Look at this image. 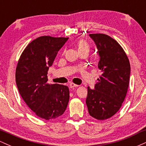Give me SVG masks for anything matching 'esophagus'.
<instances>
[{
	"label": "esophagus",
	"instance_id": "34e87169",
	"mask_svg": "<svg viewBox=\"0 0 146 146\" xmlns=\"http://www.w3.org/2000/svg\"><path fill=\"white\" fill-rule=\"evenodd\" d=\"M69 86L71 88H76V87H78V85L75 84H73V83H71L69 84Z\"/></svg>",
	"mask_w": 146,
	"mask_h": 146
}]
</instances>
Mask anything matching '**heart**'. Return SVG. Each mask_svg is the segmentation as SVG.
I'll use <instances>...</instances> for the list:
<instances>
[{"label":"heart","mask_w":146,"mask_h":146,"mask_svg":"<svg viewBox=\"0 0 146 146\" xmlns=\"http://www.w3.org/2000/svg\"><path fill=\"white\" fill-rule=\"evenodd\" d=\"M78 49L79 52L82 51H89V45H88L87 42L84 40H80L78 42Z\"/></svg>","instance_id":"b5f03b06"}]
</instances>
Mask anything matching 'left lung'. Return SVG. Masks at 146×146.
I'll return each instance as SVG.
<instances>
[{"mask_svg":"<svg viewBox=\"0 0 146 146\" xmlns=\"http://www.w3.org/2000/svg\"><path fill=\"white\" fill-rule=\"evenodd\" d=\"M100 56L98 68L102 75L94 89L88 87L86 104L91 117L104 120L113 116L121 108L130 81V65L119 44L102 33L89 34Z\"/></svg>","mask_w":146,"mask_h":146,"instance_id":"left-lung-1","label":"left lung"}]
</instances>
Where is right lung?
<instances>
[{
  "label": "right lung",
  "mask_w": 146,
  "mask_h": 146,
  "mask_svg": "<svg viewBox=\"0 0 146 146\" xmlns=\"http://www.w3.org/2000/svg\"><path fill=\"white\" fill-rule=\"evenodd\" d=\"M68 39L36 38L25 48L16 67V82L20 95L37 116L46 120L62 115L69 101L68 86L47 83L48 68Z\"/></svg>",
  "instance_id": "1"
}]
</instances>
